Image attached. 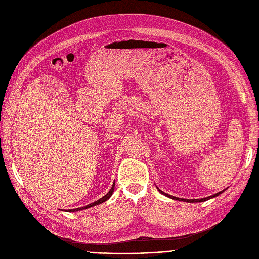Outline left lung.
Returning a JSON list of instances; mask_svg holds the SVG:
<instances>
[{"label":"left lung","instance_id":"obj_1","mask_svg":"<svg viewBox=\"0 0 259 259\" xmlns=\"http://www.w3.org/2000/svg\"><path fill=\"white\" fill-rule=\"evenodd\" d=\"M158 190H159V192L160 193H162L163 195H165V196H167V197H169V198H171V199H176V200H181V202H187V203H200V202H206V200H208V199H210V198H213V197H215V196H218V195H220L221 193H223L224 191L226 190H223V191H221V192H219V193H217V194H213V195H211V196H208V197H205V198H199V199H185V198H178V197H175V196H171V195H169V194H166V193H164L163 191H161L159 188H157Z\"/></svg>","mask_w":259,"mask_h":259}]
</instances>
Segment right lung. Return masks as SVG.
<instances>
[{
    "instance_id": "add662e5",
    "label": "right lung",
    "mask_w": 259,
    "mask_h": 259,
    "mask_svg": "<svg viewBox=\"0 0 259 259\" xmlns=\"http://www.w3.org/2000/svg\"><path fill=\"white\" fill-rule=\"evenodd\" d=\"M114 187H115V183L113 184V186H112V188H111V190L109 191V192L105 194L103 197H101L100 199H98V200H96V202H94L93 204H90V205H88V206H85V207H81V208H76V209H69L68 211L69 212H75V211H80V210H84V209H88V208H91V207H94V206H97V205H100V204H102V203H104L105 200H108L111 196H112V194H113V192H114Z\"/></svg>"
}]
</instances>
